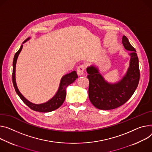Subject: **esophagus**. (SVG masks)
I'll return each instance as SVG.
<instances>
[{"mask_svg": "<svg viewBox=\"0 0 152 152\" xmlns=\"http://www.w3.org/2000/svg\"><path fill=\"white\" fill-rule=\"evenodd\" d=\"M84 70H85V66L84 65H79L77 69V73L78 76L83 75L84 73Z\"/></svg>", "mask_w": 152, "mask_h": 152, "instance_id": "1", "label": "esophagus"}]
</instances>
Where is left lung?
Returning a JSON list of instances; mask_svg holds the SVG:
<instances>
[{"label":"left lung","mask_w":152,"mask_h":152,"mask_svg":"<svg viewBox=\"0 0 152 152\" xmlns=\"http://www.w3.org/2000/svg\"><path fill=\"white\" fill-rule=\"evenodd\" d=\"M122 42L124 48L130 51V59L126 73L118 82L110 83L100 73L98 68L93 65L87 68L89 99L98 109L108 110L121 106L132 97L138 86L140 72L136 50L126 36H123Z\"/></svg>","instance_id":"8db88e82"}]
</instances>
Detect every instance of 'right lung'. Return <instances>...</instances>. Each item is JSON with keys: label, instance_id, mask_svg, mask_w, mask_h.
Segmentation results:
<instances>
[{"label": "right lung", "instance_id": "1", "mask_svg": "<svg viewBox=\"0 0 152 152\" xmlns=\"http://www.w3.org/2000/svg\"><path fill=\"white\" fill-rule=\"evenodd\" d=\"M30 39V37H28L24 42L22 43H25L26 41ZM20 46L19 50L16 53L15 57H14L13 62H12V83L14 87L15 88V90L19 96V98L22 99V101L27 105L31 109L34 110L36 112H43V113H47V112H50L53 111L59 108L62 104L64 103L65 97H66V87L73 82L75 81V80L78 77L76 72L73 71L72 72L66 74L62 76V77L61 79V82L59 84V86L58 88V90L57 92L54 95L53 97L51 98L50 100L47 101L46 102L42 103V104H34L30 101H29L28 99H26L24 96L22 94V93L19 90L16 81V62L18 58L19 55L23 48V45Z\"/></svg>", "mask_w": 152, "mask_h": 152}]
</instances>
